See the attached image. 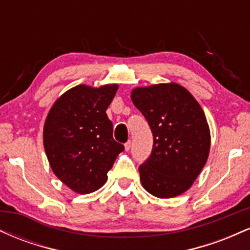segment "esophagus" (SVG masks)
<instances>
[{"label":"esophagus","instance_id":"34e87169","mask_svg":"<svg viewBox=\"0 0 250 250\" xmlns=\"http://www.w3.org/2000/svg\"><path fill=\"white\" fill-rule=\"evenodd\" d=\"M125 150H130V148H131V141L130 140H129L128 142H125Z\"/></svg>","mask_w":250,"mask_h":250}]
</instances>
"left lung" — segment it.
I'll return each mask as SVG.
<instances>
[{"label": "left lung", "mask_w": 250, "mask_h": 250, "mask_svg": "<svg viewBox=\"0 0 250 250\" xmlns=\"http://www.w3.org/2000/svg\"><path fill=\"white\" fill-rule=\"evenodd\" d=\"M131 100L153 133L150 156L139 167L142 186L161 199L185 193L205 167L210 149L202 108L175 83L136 88Z\"/></svg>", "instance_id": "left-lung-1"}]
</instances>
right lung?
Masks as SVG:
<instances>
[{"mask_svg": "<svg viewBox=\"0 0 250 250\" xmlns=\"http://www.w3.org/2000/svg\"><path fill=\"white\" fill-rule=\"evenodd\" d=\"M116 84L91 88L81 84L64 93L48 114L43 145L54 174L79 194L101 188L125 146L113 137L105 110Z\"/></svg>", "mask_w": 250, "mask_h": 250, "instance_id": "obj_1", "label": "right lung"}]
</instances>
